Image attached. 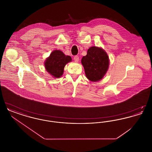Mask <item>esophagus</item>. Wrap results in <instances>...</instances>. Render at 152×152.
<instances>
[{
  "mask_svg": "<svg viewBox=\"0 0 152 152\" xmlns=\"http://www.w3.org/2000/svg\"><path fill=\"white\" fill-rule=\"evenodd\" d=\"M74 60H75V61L76 63H77V62L79 61V56H75L74 57Z\"/></svg>",
  "mask_w": 152,
  "mask_h": 152,
  "instance_id": "34e87169",
  "label": "esophagus"
}]
</instances>
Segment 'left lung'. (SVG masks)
<instances>
[{
  "instance_id": "8db88e82",
  "label": "left lung",
  "mask_w": 152,
  "mask_h": 152,
  "mask_svg": "<svg viewBox=\"0 0 152 152\" xmlns=\"http://www.w3.org/2000/svg\"><path fill=\"white\" fill-rule=\"evenodd\" d=\"M87 79L91 81H98L103 78L108 69L109 60L107 52L101 48L91 47L86 56L81 59Z\"/></svg>"
}]
</instances>
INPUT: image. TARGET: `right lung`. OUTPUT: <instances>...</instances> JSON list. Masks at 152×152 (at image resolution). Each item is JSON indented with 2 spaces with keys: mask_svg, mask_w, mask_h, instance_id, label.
Listing matches in <instances>:
<instances>
[{
  "mask_svg": "<svg viewBox=\"0 0 152 152\" xmlns=\"http://www.w3.org/2000/svg\"><path fill=\"white\" fill-rule=\"evenodd\" d=\"M71 61V56H66L61 51L55 50L46 58L45 68L54 78H59L63 74L65 65Z\"/></svg>",
  "mask_w": 152,
  "mask_h": 152,
  "instance_id": "obj_1",
  "label": "right lung"
}]
</instances>
